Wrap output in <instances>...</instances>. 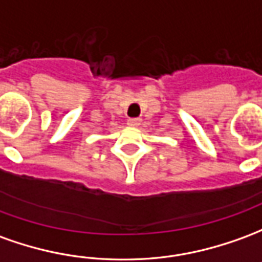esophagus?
Returning a JSON list of instances; mask_svg holds the SVG:
<instances>
[{"label": "esophagus", "mask_w": 262, "mask_h": 262, "mask_svg": "<svg viewBox=\"0 0 262 262\" xmlns=\"http://www.w3.org/2000/svg\"><path fill=\"white\" fill-rule=\"evenodd\" d=\"M140 123H142V119H139V118H133L127 120V125L132 126V127H137Z\"/></svg>", "instance_id": "obj_1"}]
</instances>
